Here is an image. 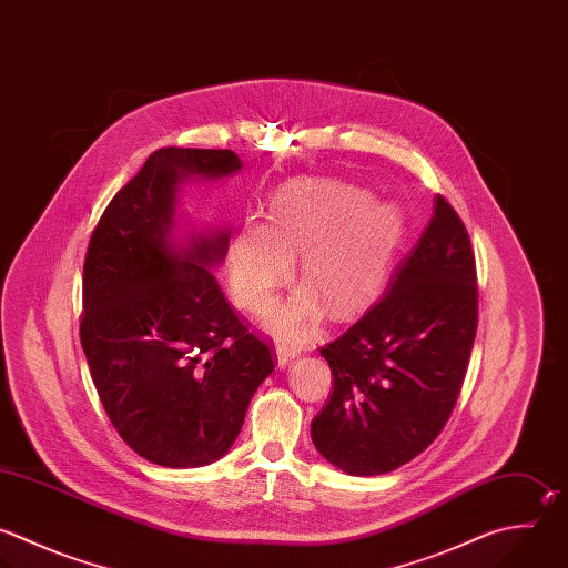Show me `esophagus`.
<instances>
[{"label":"esophagus","mask_w":568,"mask_h":568,"mask_svg":"<svg viewBox=\"0 0 568 568\" xmlns=\"http://www.w3.org/2000/svg\"><path fill=\"white\" fill-rule=\"evenodd\" d=\"M275 353H277V364H280V366H286L300 351H297L295 346L286 344V342H277V344H275Z\"/></svg>","instance_id":"34e87169"}]
</instances>
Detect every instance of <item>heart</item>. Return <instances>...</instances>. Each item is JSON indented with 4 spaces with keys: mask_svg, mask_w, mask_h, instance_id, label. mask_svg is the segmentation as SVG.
Segmentation results:
<instances>
[{
    "mask_svg": "<svg viewBox=\"0 0 568 568\" xmlns=\"http://www.w3.org/2000/svg\"><path fill=\"white\" fill-rule=\"evenodd\" d=\"M397 206L375 204L357 186L335 180H293L268 202L266 224L246 220L229 251L235 300L251 313H266L291 277L300 253L297 291L273 317L286 339H302L322 317H346L379 291L402 237Z\"/></svg>",
    "mask_w": 568,
    "mask_h": 568,
    "instance_id": "b5f03b06",
    "label": "heart"
}]
</instances>
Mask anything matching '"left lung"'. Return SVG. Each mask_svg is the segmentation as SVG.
Listing matches in <instances>:
<instances>
[{
  "mask_svg": "<svg viewBox=\"0 0 568 568\" xmlns=\"http://www.w3.org/2000/svg\"><path fill=\"white\" fill-rule=\"evenodd\" d=\"M475 331V253L464 222L437 195L386 295L320 348L333 388L311 422L315 448L348 475L410 462L453 413Z\"/></svg>",
  "mask_w": 568,
  "mask_h": 568,
  "instance_id": "8db88e82",
  "label": "left lung"
}]
</instances>
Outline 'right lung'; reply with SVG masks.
Returning <instances> with one entry per match:
<instances>
[{"mask_svg": "<svg viewBox=\"0 0 568 568\" xmlns=\"http://www.w3.org/2000/svg\"><path fill=\"white\" fill-rule=\"evenodd\" d=\"M242 169L229 149H160L109 202L84 260L80 339L120 437L144 459L193 468L220 459L242 430L273 348L248 331L209 271L229 233L178 246V184Z\"/></svg>", "mask_w": 568, "mask_h": 568, "instance_id": "add662e5", "label": "right lung"}]
</instances>
